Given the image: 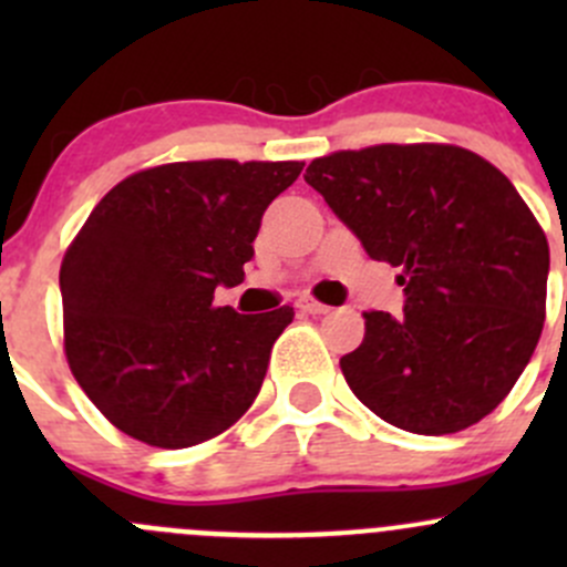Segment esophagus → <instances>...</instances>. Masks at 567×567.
<instances>
[{
    "mask_svg": "<svg viewBox=\"0 0 567 567\" xmlns=\"http://www.w3.org/2000/svg\"><path fill=\"white\" fill-rule=\"evenodd\" d=\"M299 307L301 312H307V316H326V312H331V307H326V305H320V301H316V299H310V296H305V299H299Z\"/></svg>",
    "mask_w": 567,
    "mask_h": 567,
    "instance_id": "esophagus-1",
    "label": "esophagus"
}]
</instances>
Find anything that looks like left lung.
Segmentation results:
<instances>
[{
	"label": "left lung",
	"instance_id": "left-lung-1",
	"mask_svg": "<svg viewBox=\"0 0 567 567\" xmlns=\"http://www.w3.org/2000/svg\"><path fill=\"white\" fill-rule=\"evenodd\" d=\"M305 181L373 260L400 268L403 316L364 312L362 346L340 359L353 394L422 436L491 414L546 318L548 241L516 186L455 145L340 151Z\"/></svg>",
	"mask_w": 567,
	"mask_h": 567
}]
</instances>
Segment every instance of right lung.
I'll use <instances>...</instances> for the list:
<instances>
[{"instance_id": "add662e5", "label": "right lung", "mask_w": 567, "mask_h": 567, "mask_svg": "<svg viewBox=\"0 0 567 567\" xmlns=\"http://www.w3.org/2000/svg\"><path fill=\"white\" fill-rule=\"evenodd\" d=\"M301 162H177L120 181L60 268L65 353L101 414L151 447L208 442L266 379L293 307L241 316L216 288L244 262L274 197Z\"/></svg>"}]
</instances>
